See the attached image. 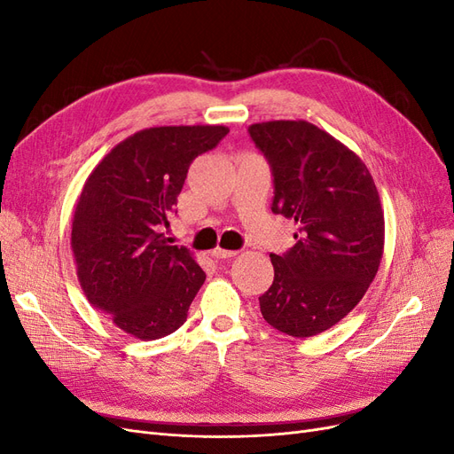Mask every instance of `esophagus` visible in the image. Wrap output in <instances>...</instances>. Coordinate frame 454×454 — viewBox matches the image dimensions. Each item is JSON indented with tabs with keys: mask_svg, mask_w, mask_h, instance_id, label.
Masks as SVG:
<instances>
[{
	"mask_svg": "<svg viewBox=\"0 0 454 454\" xmlns=\"http://www.w3.org/2000/svg\"><path fill=\"white\" fill-rule=\"evenodd\" d=\"M239 252L237 250H223V248H214L212 255L215 259H229V257H235Z\"/></svg>",
	"mask_w": 454,
	"mask_h": 454,
	"instance_id": "obj_1",
	"label": "esophagus"
}]
</instances>
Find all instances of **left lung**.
I'll use <instances>...</instances> for the list:
<instances>
[{
    "label": "left lung",
    "instance_id": "left-lung-1",
    "mask_svg": "<svg viewBox=\"0 0 454 454\" xmlns=\"http://www.w3.org/2000/svg\"><path fill=\"white\" fill-rule=\"evenodd\" d=\"M267 159L272 212L297 223L295 244L270 254L274 280L259 297L269 325L312 337L360 303L384 248V214L362 159L307 121H269L248 129Z\"/></svg>",
    "mask_w": 454,
    "mask_h": 454
}]
</instances>
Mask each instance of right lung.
Returning a JSON list of instances; mask_svg holds the SVG:
<instances>
[{"mask_svg":"<svg viewBox=\"0 0 454 454\" xmlns=\"http://www.w3.org/2000/svg\"><path fill=\"white\" fill-rule=\"evenodd\" d=\"M222 125L153 127L117 144L87 177L72 250L89 303L142 340L174 333L206 280L164 237L187 170L227 136Z\"/></svg>","mask_w":454,"mask_h":454,"instance_id":"obj_1","label":"right lung"}]
</instances>
